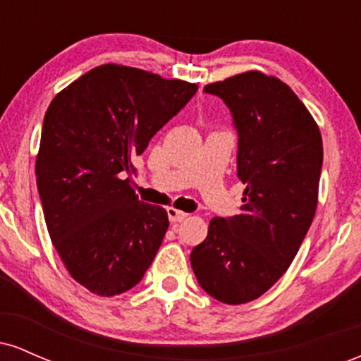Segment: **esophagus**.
Instances as JSON below:
<instances>
[{
    "label": "esophagus",
    "instance_id": "1",
    "mask_svg": "<svg viewBox=\"0 0 361 361\" xmlns=\"http://www.w3.org/2000/svg\"><path fill=\"white\" fill-rule=\"evenodd\" d=\"M166 212H168V217H169V221H171V222H183L185 219L188 217V215H186L185 212H181V210L175 209V207H169V209H166Z\"/></svg>",
    "mask_w": 361,
    "mask_h": 361
}]
</instances>
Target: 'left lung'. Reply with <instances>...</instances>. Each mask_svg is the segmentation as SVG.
<instances>
[{"instance_id":"left-lung-1","label":"left lung","mask_w":361,"mask_h":361,"mask_svg":"<svg viewBox=\"0 0 361 361\" xmlns=\"http://www.w3.org/2000/svg\"><path fill=\"white\" fill-rule=\"evenodd\" d=\"M226 103L238 130L241 214L214 217L190 261L198 285L229 305L251 302L287 271L317 207L322 139L279 78L247 71L204 88Z\"/></svg>"}]
</instances>
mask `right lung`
<instances>
[{
    "mask_svg": "<svg viewBox=\"0 0 361 361\" xmlns=\"http://www.w3.org/2000/svg\"><path fill=\"white\" fill-rule=\"evenodd\" d=\"M198 86L118 64L82 74L51 102L35 175L45 224L69 275L114 297L142 280L169 221L139 200L135 156Z\"/></svg>",
    "mask_w": 361,
    "mask_h": 361,
    "instance_id": "add662e5",
    "label": "right lung"
}]
</instances>
